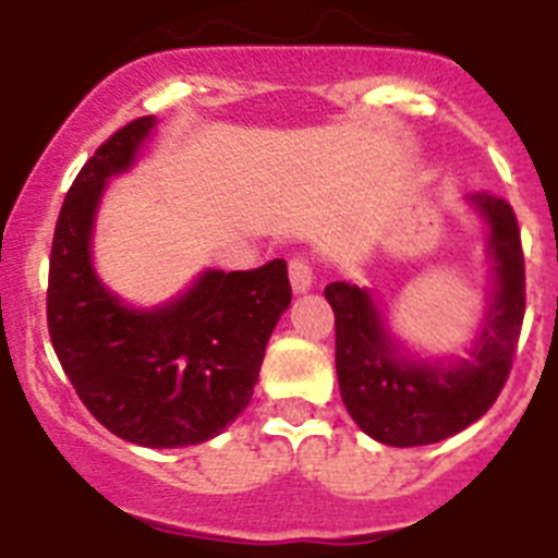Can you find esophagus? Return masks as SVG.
Listing matches in <instances>:
<instances>
[{
  "label": "esophagus",
  "instance_id": "34e87169",
  "mask_svg": "<svg viewBox=\"0 0 558 558\" xmlns=\"http://www.w3.org/2000/svg\"><path fill=\"white\" fill-rule=\"evenodd\" d=\"M290 284H293L295 293H304V290L313 288V263H310V256H293L290 259Z\"/></svg>",
  "mask_w": 558,
  "mask_h": 558
}]
</instances>
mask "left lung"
I'll list each match as a JSON object with an SVG mask.
<instances>
[{"instance_id":"1","label":"left lung","mask_w":558,"mask_h":558,"mask_svg":"<svg viewBox=\"0 0 558 558\" xmlns=\"http://www.w3.org/2000/svg\"><path fill=\"white\" fill-rule=\"evenodd\" d=\"M472 204L489 220L495 304L472 357L441 368L399 357L372 295L347 282L324 288L335 313V368L349 416L360 430L391 447L436 445L470 427L500 397L517 357L525 315V256L509 201L475 192Z\"/></svg>"}]
</instances>
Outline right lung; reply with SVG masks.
Wrapping results in <instances>:
<instances>
[{
    "label": "right lung",
    "instance_id": "right-lung-1",
    "mask_svg": "<svg viewBox=\"0 0 558 558\" xmlns=\"http://www.w3.org/2000/svg\"><path fill=\"white\" fill-rule=\"evenodd\" d=\"M153 125L140 117L113 131L69 186L49 254L47 327L88 413L113 436L165 450L201 445L245 411L293 290L284 259L206 270L153 313L128 310L102 288L88 259L97 201Z\"/></svg>",
    "mask_w": 558,
    "mask_h": 558
}]
</instances>
